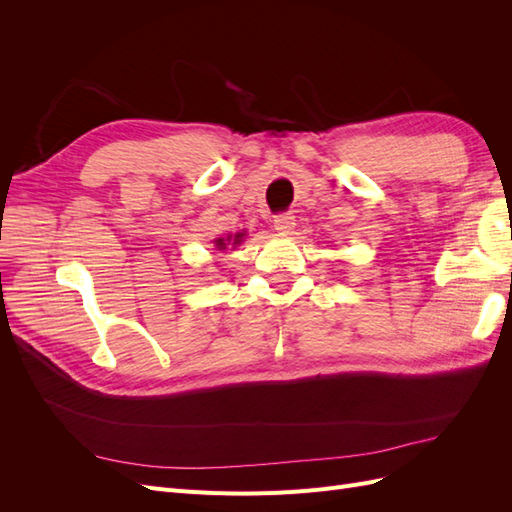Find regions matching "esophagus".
<instances>
[{"label": "esophagus", "mask_w": 512, "mask_h": 512, "mask_svg": "<svg viewBox=\"0 0 512 512\" xmlns=\"http://www.w3.org/2000/svg\"><path fill=\"white\" fill-rule=\"evenodd\" d=\"M273 226L277 232H282V235H288V232L294 228V215L292 213H280L275 215Z\"/></svg>", "instance_id": "esophagus-1"}]
</instances>
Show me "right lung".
I'll use <instances>...</instances> for the list:
<instances>
[{
  "mask_svg": "<svg viewBox=\"0 0 512 512\" xmlns=\"http://www.w3.org/2000/svg\"><path fill=\"white\" fill-rule=\"evenodd\" d=\"M243 235H235V243L241 239ZM218 247H220V250H224V247H226V243H224V239H218Z\"/></svg>",
  "mask_w": 512,
  "mask_h": 512,
  "instance_id": "obj_1",
  "label": "right lung"
}]
</instances>
